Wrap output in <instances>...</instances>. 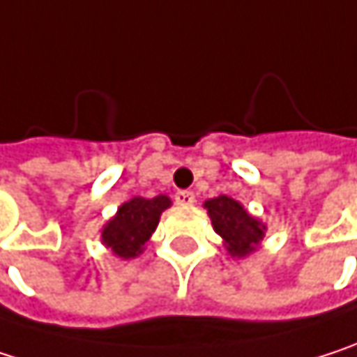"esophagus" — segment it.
Here are the masks:
<instances>
[{
  "mask_svg": "<svg viewBox=\"0 0 357 357\" xmlns=\"http://www.w3.org/2000/svg\"><path fill=\"white\" fill-rule=\"evenodd\" d=\"M178 206H193L195 204V193L193 191H176L174 195Z\"/></svg>",
  "mask_w": 357,
  "mask_h": 357,
  "instance_id": "1",
  "label": "esophagus"
}]
</instances>
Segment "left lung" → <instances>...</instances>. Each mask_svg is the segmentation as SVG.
I'll list each match as a JSON object with an SVG mask.
<instances>
[{"label": "left lung", "mask_w": 357, "mask_h": 357, "mask_svg": "<svg viewBox=\"0 0 357 357\" xmlns=\"http://www.w3.org/2000/svg\"><path fill=\"white\" fill-rule=\"evenodd\" d=\"M214 231L222 237L227 252L233 258H245L260 248L266 225L254 218L237 199L218 195L204 204Z\"/></svg>", "instance_id": "obj_1"}]
</instances>
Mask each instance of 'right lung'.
<instances>
[{"instance_id":"1","label":"right lung","mask_w":357,"mask_h":357,"mask_svg":"<svg viewBox=\"0 0 357 357\" xmlns=\"http://www.w3.org/2000/svg\"><path fill=\"white\" fill-rule=\"evenodd\" d=\"M170 204L172 202L166 195H155L151 199L132 197L124 202L116 216L105 222L101 231V243L122 260L137 258L143 254V248L155 231L162 212L170 208Z\"/></svg>"}]
</instances>
